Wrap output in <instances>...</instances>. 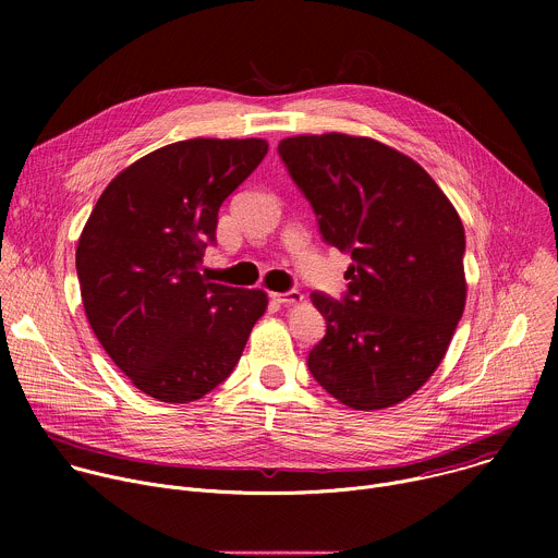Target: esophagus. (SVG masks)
Segmentation results:
<instances>
[{"instance_id": "34e87169", "label": "esophagus", "mask_w": 558, "mask_h": 558, "mask_svg": "<svg viewBox=\"0 0 558 558\" xmlns=\"http://www.w3.org/2000/svg\"><path fill=\"white\" fill-rule=\"evenodd\" d=\"M271 298L278 304H298V302H302V293L295 291V289H289V291H282V293H271Z\"/></svg>"}]
</instances>
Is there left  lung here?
<instances>
[{
  "mask_svg": "<svg viewBox=\"0 0 558 558\" xmlns=\"http://www.w3.org/2000/svg\"><path fill=\"white\" fill-rule=\"evenodd\" d=\"M323 241L351 254L340 300L313 291L327 333L308 371L355 411L407 400L439 366L465 304L463 225L413 158L364 136L280 141Z\"/></svg>",
  "mask_w": 558,
  "mask_h": 558,
  "instance_id": "8db88e82",
  "label": "left lung"
}]
</instances>
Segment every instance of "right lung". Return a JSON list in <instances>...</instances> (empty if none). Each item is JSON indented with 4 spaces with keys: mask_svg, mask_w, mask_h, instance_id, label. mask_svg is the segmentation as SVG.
Returning a JSON list of instances; mask_svg holds the SVG:
<instances>
[{
    "mask_svg": "<svg viewBox=\"0 0 558 558\" xmlns=\"http://www.w3.org/2000/svg\"><path fill=\"white\" fill-rule=\"evenodd\" d=\"M263 138H190L123 170L76 247L88 323L154 400L187 404L222 384L267 308L260 289L201 276L218 209L265 158Z\"/></svg>",
    "mask_w": 558,
    "mask_h": 558,
    "instance_id": "right-lung-1",
    "label": "right lung"
}]
</instances>
